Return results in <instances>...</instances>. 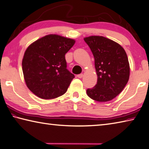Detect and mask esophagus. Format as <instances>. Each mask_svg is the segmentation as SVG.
<instances>
[{"label": "esophagus", "instance_id": "34e87169", "mask_svg": "<svg viewBox=\"0 0 149 149\" xmlns=\"http://www.w3.org/2000/svg\"><path fill=\"white\" fill-rule=\"evenodd\" d=\"M83 74H80L77 75V77H79V78H81V77H83Z\"/></svg>", "mask_w": 149, "mask_h": 149}]
</instances>
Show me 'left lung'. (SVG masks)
Returning a JSON list of instances; mask_svg holds the SVG:
<instances>
[{
    "instance_id": "obj_1",
    "label": "left lung",
    "mask_w": 149,
    "mask_h": 149,
    "mask_svg": "<svg viewBox=\"0 0 149 149\" xmlns=\"http://www.w3.org/2000/svg\"><path fill=\"white\" fill-rule=\"evenodd\" d=\"M94 57L98 80L86 94L98 102H107L115 98L128 81L130 65L128 56L120 45L106 38L92 36L85 38Z\"/></svg>"
}]
</instances>
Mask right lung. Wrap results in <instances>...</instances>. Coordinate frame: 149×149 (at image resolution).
<instances>
[{
    "instance_id": "obj_1",
    "label": "right lung",
    "mask_w": 149,
    "mask_h": 149,
    "mask_svg": "<svg viewBox=\"0 0 149 149\" xmlns=\"http://www.w3.org/2000/svg\"><path fill=\"white\" fill-rule=\"evenodd\" d=\"M75 40L56 34L42 38L29 45L22 61L26 86L42 99H53L66 93L75 77L67 69L66 53Z\"/></svg>"
}]
</instances>
